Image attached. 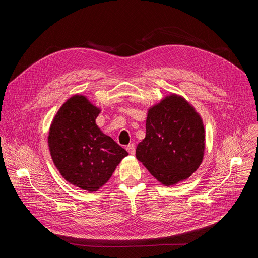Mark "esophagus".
<instances>
[{
  "label": "esophagus",
  "mask_w": 258,
  "mask_h": 258,
  "mask_svg": "<svg viewBox=\"0 0 258 258\" xmlns=\"http://www.w3.org/2000/svg\"><path fill=\"white\" fill-rule=\"evenodd\" d=\"M126 151L131 154V155H135L136 153V147L135 144H130L126 146Z\"/></svg>",
  "instance_id": "34e87169"
}]
</instances>
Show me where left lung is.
<instances>
[{"label": "left lung", "instance_id": "obj_1", "mask_svg": "<svg viewBox=\"0 0 258 258\" xmlns=\"http://www.w3.org/2000/svg\"><path fill=\"white\" fill-rule=\"evenodd\" d=\"M204 150L203 120L185 98L170 94L148 109L146 137L136 157L162 185L190 177L202 163Z\"/></svg>", "mask_w": 258, "mask_h": 258}]
</instances>
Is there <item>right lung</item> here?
I'll list each match as a JSON object with an SVG mask.
<instances>
[{"mask_svg":"<svg viewBox=\"0 0 258 258\" xmlns=\"http://www.w3.org/2000/svg\"><path fill=\"white\" fill-rule=\"evenodd\" d=\"M101 109L75 95L58 110L49 131L51 157L71 185L96 192L128 153L96 124Z\"/></svg>","mask_w":258,"mask_h":258,"instance_id":"1","label":"right lung"}]
</instances>
